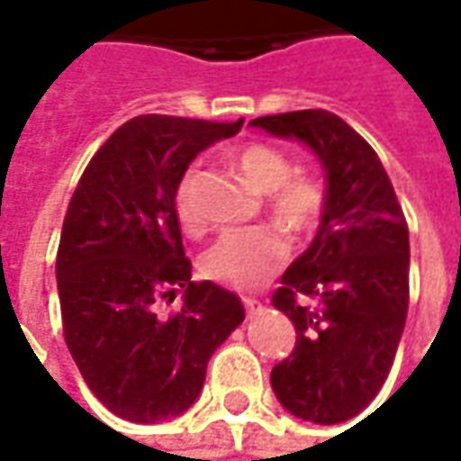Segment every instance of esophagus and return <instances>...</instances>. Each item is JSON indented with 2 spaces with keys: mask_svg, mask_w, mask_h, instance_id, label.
Returning a JSON list of instances; mask_svg holds the SVG:
<instances>
[{
  "mask_svg": "<svg viewBox=\"0 0 461 461\" xmlns=\"http://www.w3.org/2000/svg\"><path fill=\"white\" fill-rule=\"evenodd\" d=\"M243 308H246V312H249V315H257L258 310H261V303H258V300H254V297H243Z\"/></svg>",
  "mask_w": 461,
  "mask_h": 461,
  "instance_id": "34e87169",
  "label": "esophagus"
}]
</instances>
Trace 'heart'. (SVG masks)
I'll return each instance as SVG.
<instances>
[{"instance_id": "heart-1", "label": "heart", "mask_w": 461, "mask_h": 461, "mask_svg": "<svg viewBox=\"0 0 461 461\" xmlns=\"http://www.w3.org/2000/svg\"><path fill=\"white\" fill-rule=\"evenodd\" d=\"M233 164L246 185L269 197V210L276 221L290 230H308L318 221L323 207V192L308 176H294L290 158L275 146L251 143L233 156ZM197 171L189 168L176 186V215L186 230H200L203 218L192 203V186ZM287 257V243L272 228H243L228 230L215 240L203 257L207 279L233 287L254 290L275 275L282 258Z\"/></svg>"}]
</instances>
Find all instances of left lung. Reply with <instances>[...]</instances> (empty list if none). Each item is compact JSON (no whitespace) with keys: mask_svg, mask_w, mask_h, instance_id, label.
<instances>
[{"mask_svg":"<svg viewBox=\"0 0 461 461\" xmlns=\"http://www.w3.org/2000/svg\"><path fill=\"white\" fill-rule=\"evenodd\" d=\"M249 125L305 143L326 171L318 233L272 297L297 333L293 354L272 369V390L293 416L344 423L375 400L398 351L408 222L377 153L339 115L300 110Z\"/></svg>","mask_w":461,"mask_h":461,"instance_id":"obj_1","label":"left lung"}]
</instances>
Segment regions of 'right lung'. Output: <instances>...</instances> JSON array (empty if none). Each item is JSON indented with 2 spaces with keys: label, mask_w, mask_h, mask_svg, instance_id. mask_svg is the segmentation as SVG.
<instances>
[{
  "label": "right lung",
  "mask_w": 461,
  "mask_h": 461,
  "mask_svg": "<svg viewBox=\"0 0 461 461\" xmlns=\"http://www.w3.org/2000/svg\"><path fill=\"white\" fill-rule=\"evenodd\" d=\"M240 125L133 117L92 156L68 203L56 257L63 336L95 398L125 420L182 416L246 318L239 294L192 282L176 218L189 164ZM179 286L183 308L158 316L155 303Z\"/></svg>",
  "instance_id": "obj_1"
}]
</instances>
